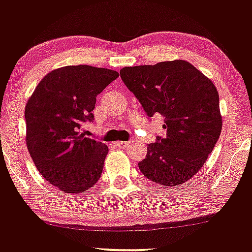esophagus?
Masks as SVG:
<instances>
[{
    "instance_id": "1",
    "label": "esophagus",
    "mask_w": 252,
    "mask_h": 252,
    "mask_svg": "<svg viewBox=\"0 0 252 252\" xmlns=\"http://www.w3.org/2000/svg\"><path fill=\"white\" fill-rule=\"evenodd\" d=\"M116 146L120 147V148H126L129 146V142H126V141H118L116 142Z\"/></svg>"
}]
</instances>
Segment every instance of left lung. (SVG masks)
I'll use <instances>...</instances> for the list:
<instances>
[{
  "mask_svg": "<svg viewBox=\"0 0 252 252\" xmlns=\"http://www.w3.org/2000/svg\"><path fill=\"white\" fill-rule=\"evenodd\" d=\"M120 73L147 116L164 117L167 136L148 144L138 168L162 186L187 182L204 166L220 136L216 86L185 60L124 67Z\"/></svg>",
  "mask_w": 252,
  "mask_h": 252,
  "instance_id": "obj_1",
  "label": "left lung"
}]
</instances>
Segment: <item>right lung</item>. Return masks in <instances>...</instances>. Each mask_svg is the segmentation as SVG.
Returning <instances> with one entry per match:
<instances>
[{
    "instance_id": "right-lung-1",
    "label": "right lung",
    "mask_w": 252,
    "mask_h": 252,
    "mask_svg": "<svg viewBox=\"0 0 252 252\" xmlns=\"http://www.w3.org/2000/svg\"><path fill=\"white\" fill-rule=\"evenodd\" d=\"M118 72L89 65L65 66L37 84L25 110L28 152L43 178L63 193H82L100 178L109 149L85 137L96 97Z\"/></svg>"
}]
</instances>
